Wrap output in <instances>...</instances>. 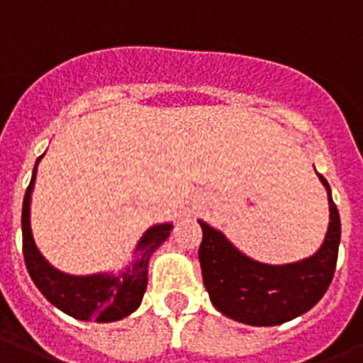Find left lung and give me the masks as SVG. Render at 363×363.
Here are the masks:
<instances>
[{"mask_svg": "<svg viewBox=\"0 0 363 363\" xmlns=\"http://www.w3.org/2000/svg\"><path fill=\"white\" fill-rule=\"evenodd\" d=\"M318 179L328 192L330 226L322 247L294 264L269 265L248 258L224 233L199 220L203 241L198 256L203 284L222 315L248 326H277L313 309L326 294L337 264L341 220L332 188L320 173Z\"/></svg>", "mask_w": 363, "mask_h": 363, "instance_id": "1", "label": "left lung"}]
</instances>
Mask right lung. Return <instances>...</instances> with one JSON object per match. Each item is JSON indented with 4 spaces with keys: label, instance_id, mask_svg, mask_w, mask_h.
<instances>
[{
    "label": "right lung",
    "instance_id": "obj_1",
    "mask_svg": "<svg viewBox=\"0 0 363 363\" xmlns=\"http://www.w3.org/2000/svg\"><path fill=\"white\" fill-rule=\"evenodd\" d=\"M33 167L30 186L26 190L22 205V245H24V262L30 271L31 281L41 290L45 298L64 311L65 315L77 320L116 322L131 315L141 305L143 294L147 290L148 259L156 248L169 238L173 224H156L143 233L135 247V259L128 267L115 273H98V275H67L64 271L48 264L39 252L30 224V203L33 184H35L37 164Z\"/></svg>",
    "mask_w": 363,
    "mask_h": 363
}]
</instances>
